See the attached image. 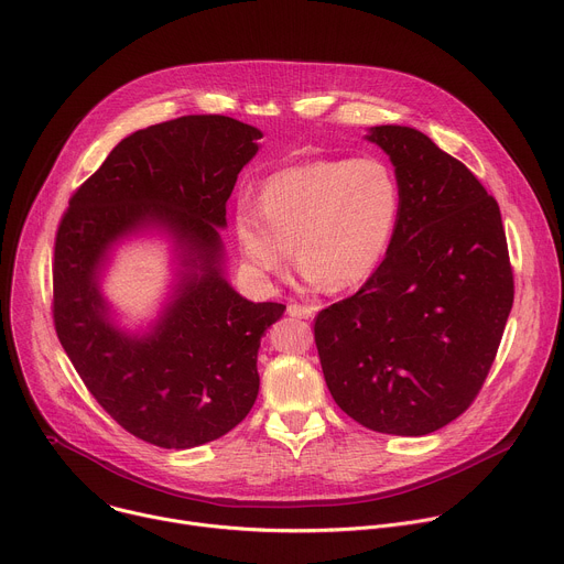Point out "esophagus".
Returning <instances> with one entry per match:
<instances>
[{
	"instance_id": "34e87169",
	"label": "esophagus",
	"mask_w": 564,
	"mask_h": 564,
	"mask_svg": "<svg viewBox=\"0 0 564 564\" xmlns=\"http://www.w3.org/2000/svg\"><path fill=\"white\" fill-rule=\"evenodd\" d=\"M288 314L294 316V318H310L314 314V307L312 305H301V303H290Z\"/></svg>"
}]
</instances>
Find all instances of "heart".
Masks as SVG:
<instances>
[{
    "label": "heart",
    "instance_id": "obj_1",
    "mask_svg": "<svg viewBox=\"0 0 564 564\" xmlns=\"http://www.w3.org/2000/svg\"><path fill=\"white\" fill-rule=\"evenodd\" d=\"M401 216V187L379 158H337L272 174L261 203L234 205V234L248 263L279 274L296 252L312 285L350 288L386 259Z\"/></svg>",
    "mask_w": 564,
    "mask_h": 564
}]
</instances>
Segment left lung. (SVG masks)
<instances>
[{
    "label": "left lung",
    "instance_id": "obj_1",
    "mask_svg": "<svg viewBox=\"0 0 564 564\" xmlns=\"http://www.w3.org/2000/svg\"><path fill=\"white\" fill-rule=\"evenodd\" d=\"M401 187L392 246L364 288L314 321L337 406L361 426L420 437L485 383L513 305L500 207L426 133L370 127Z\"/></svg>",
    "mask_w": 564,
    "mask_h": 564
}]
</instances>
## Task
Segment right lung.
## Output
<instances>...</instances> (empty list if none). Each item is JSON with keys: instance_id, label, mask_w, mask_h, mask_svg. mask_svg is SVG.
I'll list each match as a JSON object with an SVG mask.
<instances>
[{"instance_id": "1", "label": "right lung", "mask_w": 564, "mask_h": 564, "mask_svg": "<svg viewBox=\"0 0 564 564\" xmlns=\"http://www.w3.org/2000/svg\"><path fill=\"white\" fill-rule=\"evenodd\" d=\"M263 133L227 116H183L120 140L68 200L55 236L57 339L98 404L160 448H194L246 420L259 394L261 337L283 303H254L227 281L220 231L236 178ZM173 243L175 279L159 316L127 332L101 292L131 235Z\"/></svg>"}]
</instances>
